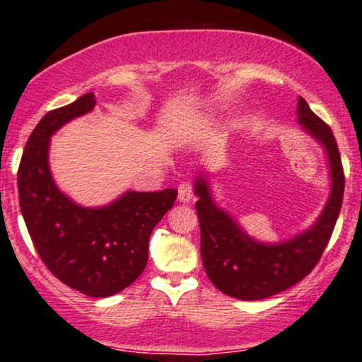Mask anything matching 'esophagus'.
<instances>
[{
  "instance_id": "34e87169",
  "label": "esophagus",
  "mask_w": 362,
  "mask_h": 362,
  "mask_svg": "<svg viewBox=\"0 0 362 362\" xmlns=\"http://www.w3.org/2000/svg\"><path fill=\"white\" fill-rule=\"evenodd\" d=\"M192 197H193V185H192V182L190 180L180 182V185H179V200L183 202V203H187V202L192 200Z\"/></svg>"
}]
</instances>
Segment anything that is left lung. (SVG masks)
Segmentation results:
<instances>
[{"mask_svg": "<svg viewBox=\"0 0 362 362\" xmlns=\"http://www.w3.org/2000/svg\"><path fill=\"white\" fill-rule=\"evenodd\" d=\"M298 123L327 151L332 192L317 223L288 241L259 243L216 206L203 175L195 182V203L200 220V251L206 276L218 290L239 300H261L284 292L307 277L332 238L344 193V174L338 144L329 126L310 110L302 96Z\"/></svg>", "mask_w": 362, "mask_h": 362, "instance_id": "left-lung-1", "label": "left lung"}]
</instances>
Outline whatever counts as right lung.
<instances>
[{"instance_id": "obj_1", "label": "right lung", "mask_w": 362, "mask_h": 362, "mask_svg": "<svg viewBox=\"0 0 362 362\" xmlns=\"http://www.w3.org/2000/svg\"><path fill=\"white\" fill-rule=\"evenodd\" d=\"M93 93L49 111L24 147L18 170L19 206L45 267L88 297H110L141 276L154 226L174 206L175 188L126 192L106 206L85 208L55 185L49 169L50 136L90 113Z\"/></svg>"}]
</instances>
